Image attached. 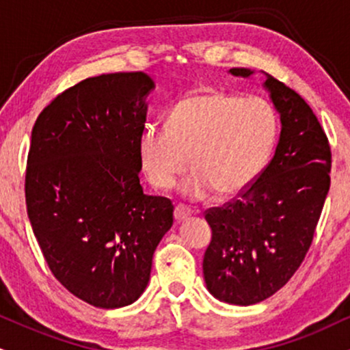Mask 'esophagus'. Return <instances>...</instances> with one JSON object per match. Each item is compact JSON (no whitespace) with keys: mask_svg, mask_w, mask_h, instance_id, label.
I'll list each match as a JSON object with an SVG mask.
<instances>
[{"mask_svg":"<svg viewBox=\"0 0 350 350\" xmlns=\"http://www.w3.org/2000/svg\"><path fill=\"white\" fill-rule=\"evenodd\" d=\"M192 210L187 207V205H176V208H174V218L178 221H183V220H186V218H189L192 215Z\"/></svg>","mask_w":350,"mask_h":350,"instance_id":"obj_1","label":"esophagus"}]
</instances>
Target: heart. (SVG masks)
I'll return each instance as SVG.
<instances>
[{
    "mask_svg": "<svg viewBox=\"0 0 350 350\" xmlns=\"http://www.w3.org/2000/svg\"><path fill=\"white\" fill-rule=\"evenodd\" d=\"M275 138L277 116L266 99L200 91L179 99L164 127L143 130L138 157L158 189L174 186L191 157L193 170L183 193L204 199L213 189L228 196L250 186L266 166Z\"/></svg>",
    "mask_w": 350,
    "mask_h": 350,
    "instance_id": "b5f03b06",
    "label": "heart"
}]
</instances>
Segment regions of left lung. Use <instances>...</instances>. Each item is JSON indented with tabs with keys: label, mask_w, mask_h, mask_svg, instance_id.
I'll list each match as a JSON object with an SVG mask.
<instances>
[{
	"label": "left lung",
	"mask_w": 350,
	"mask_h": 350,
	"mask_svg": "<svg viewBox=\"0 0 350 350\" xmlns=\"http://www.w3.org/2000/svg\"><path fill=\"white\" fill-rule=\"evenodd\" d=\"M230 73L246 78L252 70ZM266 75L282 122L275 154L237 197L205 210L212 228L205 284L218 300L241 306L272 297L298 271L331 184V146L318 117L298 92Z\"/></svg>",
	"instance_id": "1"
}]
</instances>
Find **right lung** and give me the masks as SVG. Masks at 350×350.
Instances as JSON below:
<instances>
[{
    "mask_svg": "<svg viewBox=\"0 0 350 350\" xmlns=\"http://www.w3.org/2000/svg\"><path fill=\"white\" fill-rule=\"evenodd\" d=\"M153 88L143 71L83 79L32 129L24 189L33 234L55 279L96 308L142 295L172 226V202L143 193L138 178Z\"/></svg>",
    "mask_w": 350,
    "mask_h": 350,
    "instance_id": "obj_1",
    "label": "right lung"
}]
</instances>
